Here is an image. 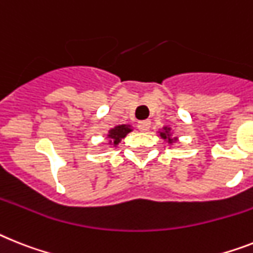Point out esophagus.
I'll list each match as a JSON object with an SVG mask.
<instances>
[{
  "label": "esophagus",
  "mask_w": 253,
  "mask_h": 253,
  "mask_svg": "<svg viewBox=\"0 0 253 253\" xmlns=\"http://www.w3.org/2000/svg\"><path fill=\"white\" fill-rule=\"evenodd\" d=\"M137 127H139V130H140V131H143V132H146V131L149 130L150 121H149V120L140 121V122L137 123Z\"/></svg>",
  "instance_id": "obj_1"
}]
</instances>
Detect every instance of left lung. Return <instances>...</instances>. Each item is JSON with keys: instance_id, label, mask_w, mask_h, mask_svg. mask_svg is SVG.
Here are the masks:
<instances>
[{"instance_id": "left-lung-1", "label": "left lung", "mask_w": 253, "mask_h": 253, "mask_svg": "<svg viewBox=\"0 0 253 253\" xmlns=\"http://www.w3.org/2000/svg\"><path fill=\"white\" fill-rule=\"evenodd\" d=\"M158 133L159 136H161V139H162L163 141H166L169 145H172L173 143H176V141L179 140V136H175V135H173V130L169 126H163L162 128H159Z\"/></svg>"}]
</instances>
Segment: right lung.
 I'll use <instances>...</instances> for the list:
<instances>
[{
    "label": "right lung",
    "instance_id": "obj_1",
    "mask_svg": "<svg viewBox=\"0 0 253 253\" xmlns=\"http://www.w3.org/2000/svg\"><path fill=\"white\" fill-rule=\"evenodd\" d=\"M133 131V126L130 123H123V125H117L113 128H109L107 132V143L110 146L116 148L118 144L121 143V140L125 139L127 136V133H130Z\"/></svg>",
    "mask_w": 253,
    "mask_h": 253
}]
</instances>
